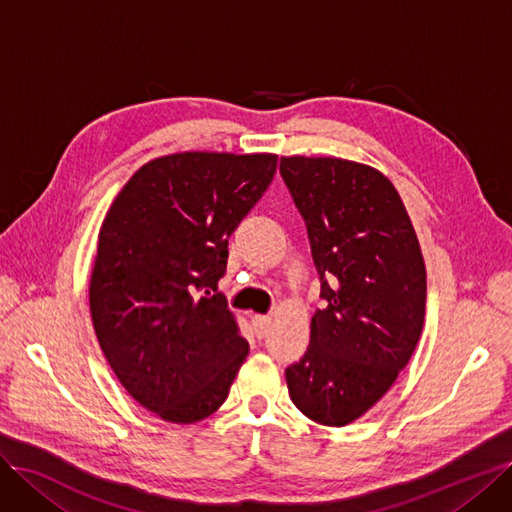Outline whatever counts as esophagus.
I'll list each match as a JSON object with an SVG mask.
<instances>
[{
  "label": "esophagus",
  "instance_id": "obj_1",
  "mask_svg": "<svg viewBox=\"0 0 512 512\" xmlns=\"http://www.w3.org/2000/svg\"><path fill=\"white\" fill-rule=\"evenodd\" d=\"M270 325H272V318L266 316V314H255L253 316V329L259 337L266 335L270 331Z\"/></svg>",
  "mask_w": 512,
  "mask_h": 512
}]
</instances>
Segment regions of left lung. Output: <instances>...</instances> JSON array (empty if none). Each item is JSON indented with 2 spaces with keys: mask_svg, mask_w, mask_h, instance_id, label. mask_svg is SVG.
Segmentation results:
<instances>
[{
  "mask_svg": "<svg viewBox=\"0 0 512 512\" xmlns=\"http://www.w3.org/2000/svg\"><path fill=\"white\" fill-rule=\"evenodd\" d=\"M308 227L320 297L310 346L287 367L306 418L346 426L390 390L420 342L426 266L407 208L388 177L342 158H280Z\"/></svg>",
  "mask_w": 512,
  "mask_h": 512,
  "instance_id": "1",
  "label": "left lung"
}]
</instances>
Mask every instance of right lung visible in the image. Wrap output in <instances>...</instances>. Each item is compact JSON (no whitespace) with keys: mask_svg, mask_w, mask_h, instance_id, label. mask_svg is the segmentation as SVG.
I'll return each mask as SVG.
<instances>
[{"mask_svg":"<svg viewBox=\"0 0 512 512\" xmlns=\"http://www.w3.org/2000/svg\"><path fill=\"white\" fill-rule=\"evenodd\" d=\"M274 154L185 151L143 164L111 202L90 276L99 346L166 422L215 413L249 354L217 293L227 240L274 179Z\"/></svg>","mask_w":512,"mask_h":512,"instance_id":"right-lung-1","label":"right lung"}]
</instances>
